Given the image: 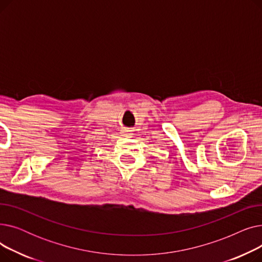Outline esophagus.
<instances>
[{
    "instance_id": "34e87169",
    "label": "esophagus",
    "mask_w": 262,
    "mask_h": 262,
    "mask_svg": "<svg viewBox=\"0 0 262 262\" xmlns=\"http://www.w3.org/2000/svg\"><path fill=\"white\" fill-rule=\"evenodd\" d=\"M122 135H123L124 137H130L133 134H132V130H129V129H124V130L122 132Z\"/></svg>"
}]
</instances>
